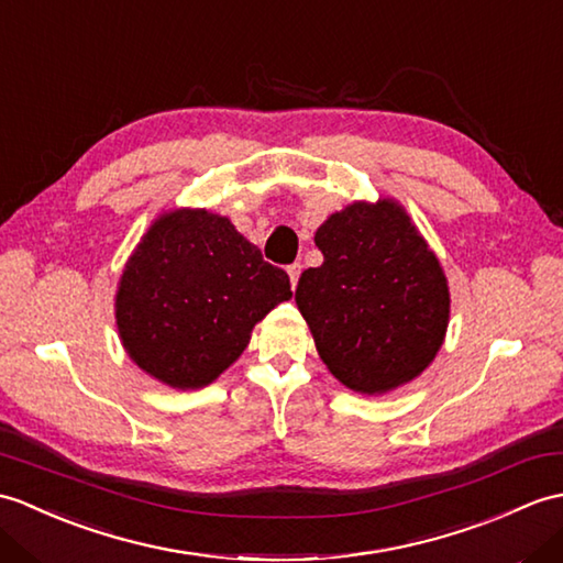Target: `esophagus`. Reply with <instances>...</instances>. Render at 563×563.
Here are the masks:
<instances>
[{"mask_svg":"<svg viewBox=\"0 0 563 563\" xmlns=\"http://www.w3.org/2000/svg\"><path fill=\"white\" fill-rule=\"evenodd\" d=\"M299 273H302V264H292V266H287V276H290V285H292V290H295V287H297Z\"/></svg>","mask_w":563,"mask_h":563,"instance_id":"34e87169","label":"esophagus"}]
</instances>
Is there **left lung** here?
Listing matches in <instances>:
<instances>
[{"label":"left lung","mask_w":563,"mask_h":563,"mask_svg":"<svg viewBox=\"0 0 563 563\" xmlns=\"http://www.w3.org/2000/svg\"><path fill=\"white\" fill-rule=\"evenodd\" d=\"M323 254L295 302L329 372L362 396L420 376L443 345L451 292L437 254L396 199L355 201L313 234Z\"/></svg>","instance_id":"1"}]
</instances>
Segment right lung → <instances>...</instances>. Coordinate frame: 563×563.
Masks as SVG:
<instances>
[{
  "label": "right lung",
  "mask_w": 563,
  "mask_h": 563,
  "mask_svg": "<svg viewBox=\"0 0 563 563\" xmlns=\"http://www.w3.org/2000/svg\"><path fill=\"white\" fill-rule=\"evenodd\" d=\"M230 218L173 208L151 222L117 283L120 341L139 369L179 390L213 384L250 345L254 325L290 299Z\"/></svg>",
  "instance_id": "add662e5"
}]
</instances>
